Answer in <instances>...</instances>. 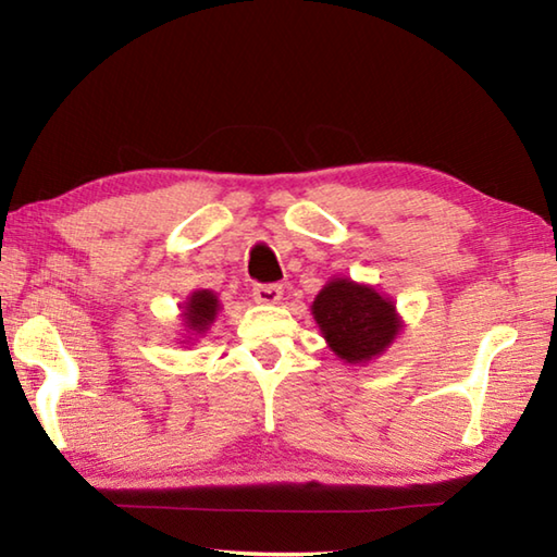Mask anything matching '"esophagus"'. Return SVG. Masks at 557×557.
Segmentation results:
<instances>
[{"mask_svg": "<svg viewBox=\"0 0 557 557\" xmlns=\"http://www.w3.org/2000/svg\"><path fill=\"white\" fill-rule=\"evenodd\" d=\"M252 297H256V301H262V305H277V301L282 299V287L275 285H256L252 287Z\"/></svg>", "mask_w": 557, "mask_h": 557, "instance_id": "1", "label": "esophagus"}]
</instances>
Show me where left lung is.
Wrapping results in <instances>:
<instances>
[{
	"mask_svg": "<svg viewBox=\"0 0 557 557\" xmlns=\"http://www.w3.org/2000/svg\"><path fill=\"white\" fill-rule=\"evenodd\" d=\"M312 312L329 346L348 363L379 356L400 329L393 301L348 280L329 282L317 295Z\"/></svg>",
	"mask_w": 557,
	"mask_h": 557,
	"instance_id": "8db88e82",
	"label": "left lung"
}]
</instances>
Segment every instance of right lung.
I'll use <instances>...</instances> for the list:
<instances>
[{
    "label": "right lung",
    "instance_id": "obj_1",
    "mask_svg": "<svg viewBox=\"0 0 557 557\" xmlns=\"http://www.w3.org/2000/svg\"><path fill=\"white\" fill-rule=\"evenodd\" d=\"M215 312H219V299H215V295H211V292L206 289L194 292L184 309L186 326L194 329V332H203V329L215 319Z\"/></svg>",
    "mask_w": 557,
    "mask_h": 557
}]
</instances>
